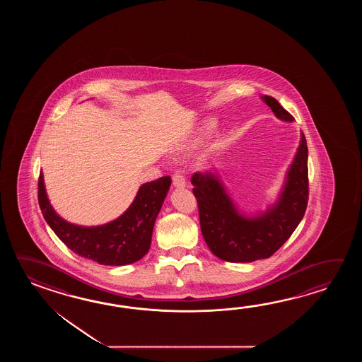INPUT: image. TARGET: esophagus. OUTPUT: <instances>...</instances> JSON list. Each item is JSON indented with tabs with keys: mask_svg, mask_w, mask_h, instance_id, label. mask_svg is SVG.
<instances>
[{
	"mask_svg": "<svg viewBox=\"0 0 362 362\" xmlns=\"http://www.w3.org/2000/svg\"><path fill=\"white\" fill-rule=\"evenodd\" d=\"M172 184L175 187H177V189H182L186 186V180H185L184 175H181V173H176V175H173L172 176Z\"/></svg>",
	"mask_w": 362,
	"mask_h": 362,
	"instance_id": "34e87169",
	"label": "esophagus"
}]
</instances>
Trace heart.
Here are the masks:
<instances>
[{
  "label": "heart",
  "instance_id": "b5f03b06",
  "mask_svg": "<svg viewBox=\"0 0 362 362\" xmlns=\"http://www.w3.org/2000/svg\"><path fill=\"white\" fill-rule=\"evenodd\" d=\"M214 125H215V122L209 120V122L206 123V125L203 127V129H202V134H207L208 132L211 131V129L214 128Z\"/></svg>",
  "mask_w": 362,
  "mask_h": 362
}]
</instances>
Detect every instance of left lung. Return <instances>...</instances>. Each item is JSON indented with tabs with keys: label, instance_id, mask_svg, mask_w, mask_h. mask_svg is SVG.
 I'll list each match as a JSON object with an SVG mask.
<instances>
[{
	"label": "left lung",
	"instance_id": "8db88e82",
	"mask_svg": "<svg viewBox=\"0 0 362 362\" xmlns=\"http://www.w3.org/2000/svg\"><path fill=\"white\" fill-rule=\"evenodd\" d=\"M262 100L284 122L293 116L278 100L264 95ZM192 192L198 202L200 230L212 254L229 262H251L268 259L291 237L305 214L309 195L308 147L304 133L286 175L285 186L276 204L254 217L242 215L215 172H197L192 177Z\"/></svg>",
	"mask_w": 362,
	"mask_h": 362
}]
</instances>
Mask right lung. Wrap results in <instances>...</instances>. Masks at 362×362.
<instances>
[{"label":"right lung","instance_id":"add662e5","mask_svg":"<svg viewBox=\"0 0 362 362\" xmlns=\"http://www.w3.org/2000/svg\"><path fill=\"white\" fill-rule=\"evenodd\" d=\"M170 176L142 185L131 207L111 223L80 226L57 215L47 199L42 172L39 177V204L57 237L75 254L100 265L120 267L139 262L147 254L156 216L170 190Z\"/></svg>","mask_w":362,"mask_h":362}]
</instances>
